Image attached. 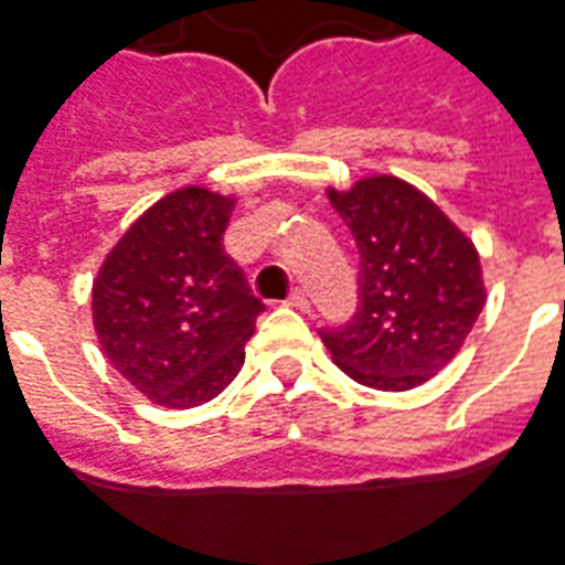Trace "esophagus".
<instances>
[{"label": "esophagus", "instance_id": "obj_1", "mask_svg": "<svg viewBox=\"0 0 565 565\" xmlns=\"http://www.w3.org/2000/svg\"><path fill=\"white\" fill-rule=\"evenodd\" d=\"M287 306H294V309L299 311H309V296H306V290H290V296H287Z\"/></svg>", "mask_w": 565, "mask_h": 565}]
</instances>
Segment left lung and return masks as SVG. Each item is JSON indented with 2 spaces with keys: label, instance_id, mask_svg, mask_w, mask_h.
Returning <instances> with one entry per match:
<instances>
[{
  "label": "left lung",
  "instance_id": "1",
  "mask_svg": "<svg viewBox=\"0 0 565 565\" xmlns=\"http://www.w3.org/2000/svg\"><path fill=\"white\" fill-rule=\"evenodd\" d=\"M327 199L361 250V309L321 333L337 366L376 392H409L456 358L487 302L475 242L422 189L370 173Z\"/></svg>",
  "mask_w": 565,
  "mask_h": 565
}]
</instances>
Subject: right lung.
<instances>
[{"mask_svg": "<svg viewBox=\"0 0 565 565\" xmlns=\"http://www.w3.org/2000/svg\"><path fill=\"white\" fill-rule=\"evenodd\" d=\"M235 201L207 186L173 189L134 220L97 269V342L152 404H207L244 366L263 306L223 254Z\"/></svg>", "mask_w": 565, "mask_h": 565, "instance_id": "right-lung-1", "label": "right lung"}]
</instances>
